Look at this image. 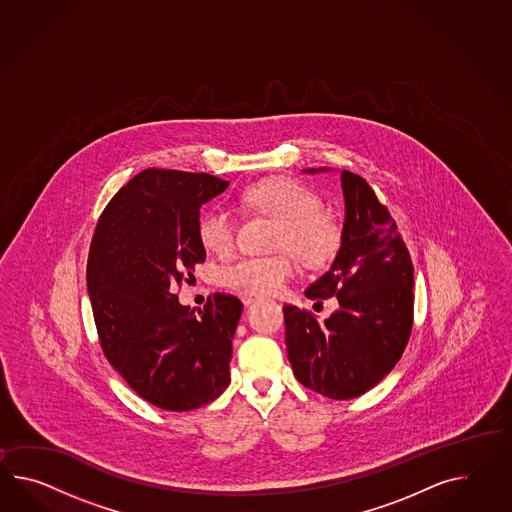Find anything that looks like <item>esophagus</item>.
Wrapping results in <instances>:
<instances>
[{
	"label": "esophagus",
	"mask_w": 512,
	"mask_h": 512,
	"mask_svg": "<svg viewBox=\"0 0 512 512\" xmlns=\"http://www.w3.org/2000/svg\"><path fill=\"white\" fill-rule=\"evenodd\" d=\"M240 300H242V303L248 307V305H251L253 301L259 300V296H255V294H242V296H240Z\"/></svg>",
	"instance_id": "34e87169"
}]
</instances>
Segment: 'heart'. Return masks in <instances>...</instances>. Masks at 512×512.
Returning a JSON list of instances; mask_svg holds the SVG:
<instances>
[{
    "mask_svg": "<svg viewBox=\"0 0 512 512\" xmlns=\"http://www.w3.org/2000/svg\"><path fill=\"white\" fill-rule=\"evenodd\" d=\"M251 209L281 220L275 248L290 251L309 268L335 259L342 246V225L324 211V200L314 188L292 177L266 179L242 196ZM200 244L218 257L235 248L237 224L224 207H211L198 220ZM294 275L288 253L274 257H240L222 270V283L242 294H274Z\"/></svg>",
    "mask_w": 512,
    "mask_h": 512,
    "instance_id": "b5f03b06",
    "label": "heart"
}]
</instances>
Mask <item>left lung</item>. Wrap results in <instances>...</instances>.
Wrapping results in <instances>:
<instances>
[{
  "label": "left lung",
  "mask_w": 512,
  "mask_h": 512,
  "mask_svg": "<svg viewBox=\"0 0 512 512\" xmlns=\"http://www.w3.org/2000/svg\"><path fill=\"white\" fill-rule=\"evenodd\" d=\"M342 188V246L305 290L316 303L337 296V311L322 322L307 309L283 307L292 372L331 399L374 388L401 359L414 322V266L396 220L361 175L344 170Z\"/></svg>",
  "instance_id": "8db88e82"
}]
</instances>
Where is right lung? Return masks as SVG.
<instances>
[{
	"label": "right lung",
	"mask_w": 512,
	"mask_h": 512,
	"mask_svg": "<svg viewBox=\"0 0 512 512\" xmlns=\"http://www.w3.org/2000/svg\"><path fill=\"white\" fill-rule=\"evenodd\" d=\"M229 187L209 174L148 168L101 212L87 262L101 349L140 398L192 411L224 392L242 303L216 292L194 314L177 301L205 261L200 207Z\"/></svg>",
	"instance_id": "obj_1"
}]
</instances>
